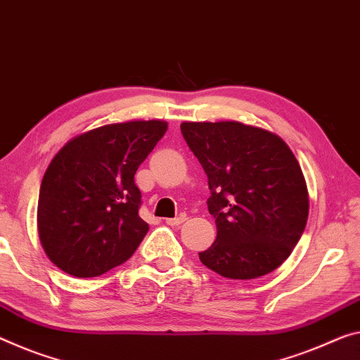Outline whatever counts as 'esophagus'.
<instances>
[{"label":"esophagus","instance_id":"esophagus-1","mask_svg":"<svg viewBox=\"0 0 360 360\" xmlns=\"http://www.w3.org/2000/svg\"><path fill=\"white\" fill-rule=\"evenodd\" d=\"M186 220V215L185 214H180L179 217H174V219H167L165 220V224L170 225V226H179L180 224H184Z\"/></svg>","mask_w":360,"mask_h":360}]
</instances>
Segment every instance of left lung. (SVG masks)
<instances>
[{
	"label": "left lung",
	"instance_id": "8db88e82",
	"mask_svg": "<svg viewBox=\"0 0 360 360\" xmlns=\"http://www.w3.org/2000/svg\"><path fill=\"white\" fill-rule=\"evenodd\" d=\"M188 148L207 175L217 238L199 252L231 280L267 275L300 241L309 215L301 165L278 135L241 122H184Z\"/></svg>",
	"mask_w": 360,
	"mask_h": 360
}]
</instances>
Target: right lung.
Wrapping results in <instances>:
<instances>
[{"label":"right lung","instance_id":"obj_1","mask_svg":"<svg viewBox=\"0 0 360 360\" xmlns=\"http://www.w3.org/2000/svg\"><path fill=\"white\" fill-rule=\"evenodd\" d=\"M167 130L164 120H130L85 131L59 149L43 175L38 236L56 267L77 278L106 274L140 246L134 176Z\"/></svg>","mask_w":360,"mask_h":360}]
</instances>
